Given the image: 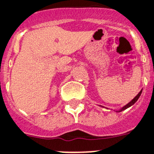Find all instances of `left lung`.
Here are the masks:
<instances>
[{
	"instance_id": "8db88e82",
	"label": "left lung",
	"mask_w": 154,
	"mask_h": 154,
	"mask_svg": "<svg viewBox=\"0 0 154 154\" xmlns=\"http://www.w3.org/2000/svg\"><path fill=\"white\" fill-rule=\"evenodd\" d=\"M141 93H142V91H139V94H138V95H137L136 96H135V98H134V99H133L132 100H131V102H130V103H128V104H127V105H126V106H124L123 108H122V109H121V110L119 111V112H121V111H123V110H125V109H127V108H128V107L131 106H132L133 104H135V102H136L137 100H138V99H139V96H140V95H141Z\"/></svg>"
}]
</instances>
